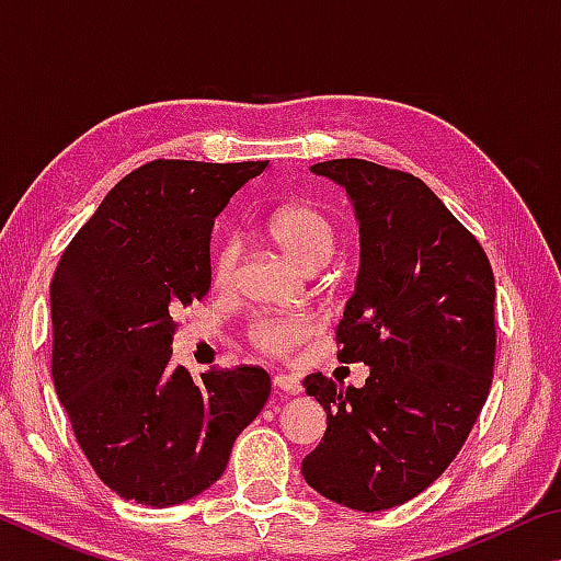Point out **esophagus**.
<instances>
[{"instance_id":"esophagus-1","label":"esophagus","mask_w":561,"mask_h":561,"mask_svg":"<svg viewBox=\"0 0 561 561\" xmlns=\"http://www.w3.org/2000/svg\"><path fill=\"white\" fill-rule=\"evenodd\" d=\"M274 388H277V391H282V393H287V396H297V393H301V383H299V378H294V376H287V374H279V376H274Z\"/></svg>"}]
</instances>
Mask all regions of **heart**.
Wrapping results in <instances>:
<instances>
[{
	"instance_id": "obj_1",
	"label": "heart",
	"mask_w": 561,
	"mask_h": 561,
	"mask_svg": "<svg viewBox=\"0 0 561 561\" xmlns=\"http://www.w3.org/2000/svg\"><path fill=\"white\" fill-rule=\"evenodd\" d=\"M270 240L297 262L301 270L314 272L327 264L336 247V230L329 217L314 205L279 207L267 222ZM237 262V242H227L215 262L217 282L230 277ZM311 334V324L301 317H260L247 329L250 344L262 354H289Z\"/></svg>"
}]
</instances>
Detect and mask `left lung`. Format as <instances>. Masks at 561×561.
Segmentation results:
<instances>
[{"label":"left lung","mask_w":561,"mask_h":561,"mask_svg":"<svg viewBox=\"0 0 561 561\" xmlns=\"http://www.w3.org/2000/svg\"><path fill=\"white\" fill-rule=\"evenodd\" d=\"M346 190L360 234L339 360L364 388L304 378L327 433L301 460L319 495L358 512L413 500L460 453L495 366V277L480 242L411 173L358 158L311 165Z\"/></svg>","instance_id":"obj_1"}]
</instances>
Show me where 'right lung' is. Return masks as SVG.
I'll list each match as a JSON object with an SVG mask.
<instances>
[{"label": "right lung", "instance_id": "obj_1", "mask_svg": "<svg viewBox=\"0 0 561 561\" xmlns=\"http://www.w3.org/2000/svg\"><path fill=\"white\" fill-rule=\"evenodd\" d=\"M270 163L153 160L103 197L51 279V376L83 455L123 500L180 505L220 478L267 403L260 366L173 364L175 311L210 289V234Z\"/></svg>", "mask_w": 561, "mask_h": 561}]
</instances>
